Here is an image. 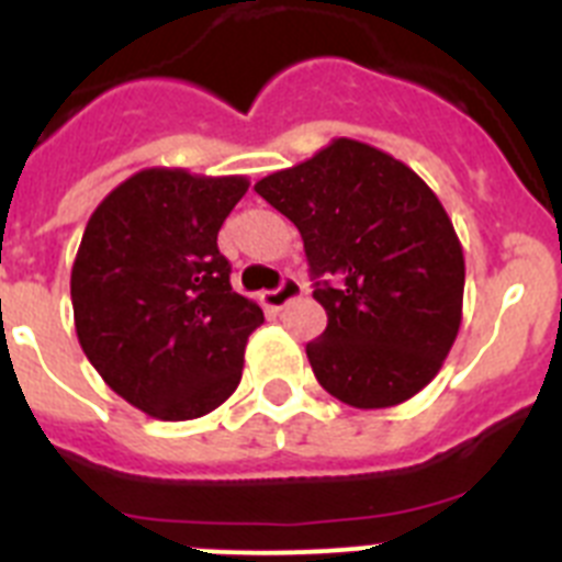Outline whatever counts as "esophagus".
Listing matches in <instances>:
<instances>
[{
	"label": "esophagus",
	"instance_id": "esophagus-1",
	"mask_svg": "<svg viewBox=\"0 0 562 562\" xmlns=\"http://www.w3.org/2000/svg\"><path fill=\"white\" fill-rule=\"evenodd\" d=\"M301 292H304V286L297 284L295 278H284L278 290L261 292V304H265L267 310H284V306L290 304V301H295Z\"/></svg>",
	"mask_w": 562,
	"mask_h": 562
}]
</instances>
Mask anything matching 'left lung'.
Returning a JSON list of instances; mask_svg holds the SVG:
<instances>
[{"mask_svg": "<svg viewBox=\"0 0 562 562\" xmlns=\"http://www.w3.org/2000/svg\"><path fill=\"white\" fill-rule=\"evenodd\" d=\"M304 238L326 331L306 346L317 382L360 411L419 394L453 349L464 252L448 211L414 168L335 137L256 182Z\"/></svg>", "mask_w": 562, "mask_h": 562, "instance_id": "left-lung-1", "label": "left lung"}]
</instances>
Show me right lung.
<instances>
[{"instance_id": "right-lung-1", "label": "right lung", "mask_w": 562, "mask_h": 562, "mask_svg": "<svg viewBox=\"0 0 562 562\" xmlns=\"http://www.w3.org/2000/svg\"><path fill=\"white\" fill-rule=\"evenodd\" d=\"M247 188L238 173L143 168L89 216L69 276L78 342L151 419H200L238 389L265 312L233 292L216 236Z\"/></svg>"}]
</instances>
